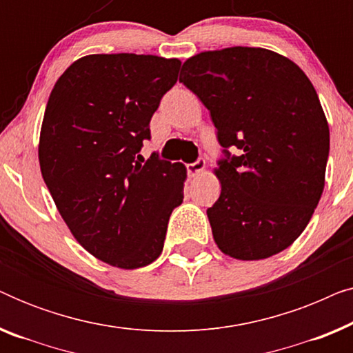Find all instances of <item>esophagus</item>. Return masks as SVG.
<instances>
[{
    "instance_id": "esophagus-1",
    "label": "esophagus",
    "mask_w": 353,
    "mask_h": 353,
    "mask_svg": "<svg viewBox=\"0 0 353 353\" xmlns=\"http://www.w3.org/2000/svg\"><path fill=\"white\" fill-rule=\"evenodd\" d=\"M186 168H188V173H190L191 176H196V175H199V173L205 168V161H204V159L199 157L196 162L188 163Z\"/></svg>"
}]
</instances>
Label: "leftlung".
Instances as JSON below:
<instances>
[{
  "mask_svg": "<svg viewBox=\"0 0 353 353\" xmlns=\"http://www.w3.org/2000/svg\"><path fill=\"white\" fill-rule=\"evenodd\" d=\"M181 72L223 148L221 192L207 209L216 245L239 260L281 252L305 230L325 188L330 127L312 81L288 57L245 46L201 52Z\"/></svg>",
  "mask_w": 353,
  "mask_h": 353,
  "instance_id": "8db88e82",
  "label": "left lung"
}]
</instances>
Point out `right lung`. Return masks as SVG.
<instances>
[{"mask_svg": "<svg viewBox=\"0 0 353 353\" xmlns=\"http://www.w3.org/2000/svg\"><path fill=\"white\" fill-rule=\"evenodd\" d=\"M180 65L149 54L85 56L48 99L38 148L43 180L75 239L112 267L152 263L183 202L185 165L139 156Z\"/></svg>", "mask_w": 353, "mask_h": 353, "instance_id": "add662e5", "label": "right lung"}]
</instances>
